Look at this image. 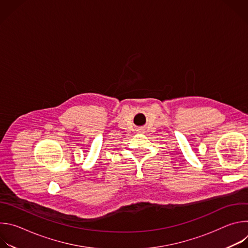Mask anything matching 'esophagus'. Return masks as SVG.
I'll list each match as a JSON object with an SVG mask.
<instances>
[{"label": "esophagus", "mask_w": 248, "mask_h": 248, "mask_svg": "<svg viewBox=\"0 0 248 248\" xmlns=\"http://www.w3.org/2000/svg\"><path fill=\"white\" fill-rule=\"evenodd\" d=\"M138 131H139V132H141V133H143V132H144L143 130H138Z\"/></svg>", "instance_id": "1"}]
</instances>
